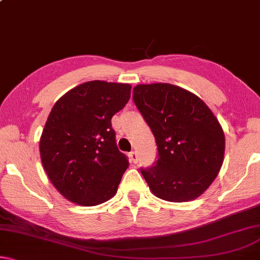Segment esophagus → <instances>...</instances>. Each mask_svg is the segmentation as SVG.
I'll use <instances>...</instances> for the list:
<instances>
[{
    "label": "esophagus",
    "instance_id": "34e87169",
    "mask_svg": "<svg viewBox=\"0 0 260 260\" xmlns=\"http://www.w3.org/2000/svg\"><path fill=\"white\" fill-rule=\"evenodd\" d=\"M129 158H131V161L134 162V164H136V162H138V154H137V152H134V151L131 152Z\"/></svg>",
    "mask_w": 260,
    "mask_h": 260
}]
</instances>
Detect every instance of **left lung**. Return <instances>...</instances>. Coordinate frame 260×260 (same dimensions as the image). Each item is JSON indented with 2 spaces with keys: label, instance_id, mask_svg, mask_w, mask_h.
<instances>
[{
  "label": "left lung",
  "instance_id": "obj_1",
  "mask_svg": "<svg viewBox=\"0 0 260 260\" xmlns=\"http://www.w3.org/2000/svg\"><path fill=\"white\" fill-rule=\"evenodd\" d=\"M133 100L158 146L155 165L141 170L152 193L169 202L200 197L223 162L219 120L199 96L169 83L138 84Z\"/></svg>",
  "mask_w": 260,
  "mask_h": 260
}]
</instances>
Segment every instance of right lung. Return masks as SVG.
Returning <instances> with one entry per match:
<instances>
[{
	"mask_svg": "<svg viewBox=\"0 0 260 260\" xmlns=\"http://www.w3.org/2000/svg\"><path fill=\"white\" fill-rule=\"evenodd\" d=\"M131 89L124 83L85 82L52 108L40 158L52 184L70 202L92 207L115 196L129 164L116 147L112 117L126 106Z\"/></svg>",
	"mask_w": 260,
	"mask_h": 260,
	"instance_id": "right-lung-1",
	"label": "right lung"
}]
</instances>
